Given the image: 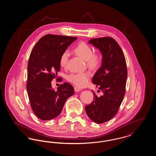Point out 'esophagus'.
<instances>
[{
	"instance_id": "esophagus-1",
	"label": "esophagus",
	"mask_w": 156,
	"mask_h": 156,
	"mask_svg": "<svg viewBox=\"0 0 156 156\" xmlns=\"http://www.w3.org/2000/svg\"><path fill=\"white\" fill-rule=\"evenodd\" d=\"M81 90V89L79 87H74V90L75 92H79Z\"/></svg>"
}]
</instances>
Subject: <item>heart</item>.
Instances as JSON below:
<instances>
[{
  "label": "heart",
  "mask_w": 156,
  "mask_h": 156,
  "mask_svg": "<svg viewBox=\"0 0 156 156\" xmlns=\"http://www.w3.org/2000/svg\"><path fill=\"white\" fill-rule=\"evenodd\" d=\"M75 53L87 62L88 67L91 69H96L101 62V56L98 53H94L92 48L84 42L80 43L74 49ZM69 57V52L65 51L59 58V65L62 68L67 66ZM90 75L88 73H71L68 75L67 80L79 87H86L89 82Z\"/></svg>",
  "instance_id": "1"
}]
</instances>
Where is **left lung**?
<instances>
[{
    "label": "left lung",
    "instance_id": "8db88e82",
    "mask_svg": "<svg viewBox=\"0 0 156 156\" xmlns=\"http://www.w3.org/2000/svg\"><path fill=\"white\" fill-rule=\"evenodd\" d=\"M102 53V65L92 78L103 95L98 97L93 91L94 101L85 106L90 119L97 123H103L117 113L125 94L127 71L123 52L112 37L92 38L89 41Z\"/></svg>",
    "mask_w": 156,
    "mask_h": 156
}]
</instances>
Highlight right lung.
Segmentation results:
<instances>
[{
	"instance_id": "1",
	"label": "right lung",
	"mask_w": 156,
	"mask_h": 156,
	"mask_svg": "<svg viewBox=\"0 0 156 156\" xmlns=\"http://www.w3.org/2000/svg\"><path fill=\"white\" fill-rule=\"evenodd\" d=\"M77 38L54 34L41 37L32 50L27 66V91L31 109L39 119L49 120L58 116L66 101L74 94L69 83L55 90L51 81L60 70L61 54Z\"/></svg>"
}]
</instances>
